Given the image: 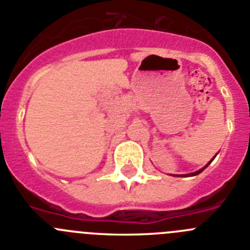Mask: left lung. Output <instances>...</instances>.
<instances>
[{
	"mask_svg": "<svg viewBox=\"0 0 250 250\" xmlns=\"http://www.w3.org/2000/svg\"><path fill=\"white\" fill-rule=\"evenodd\" d=\"M211 162H212V160H211ZM208 164H209V163H208ZM205 167H204V169H205ZM204 169H201V170H199V171H196V172H193V174H190V175H192V176H195V175H197V174H200V172H201V171H202V170H204Z\"/></svg>",
	"mask_w": 250,
	"mask_h": 250,
	"instance_id": "1",
	"label": "left lung"
}]
</instances>
